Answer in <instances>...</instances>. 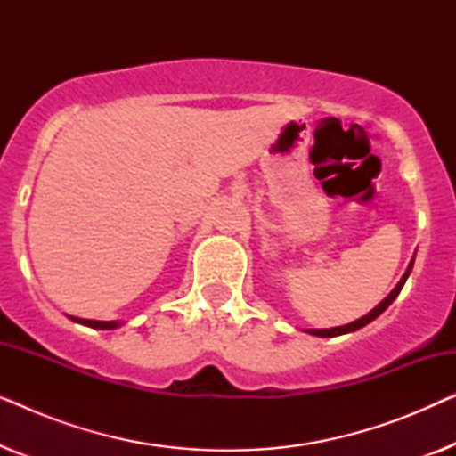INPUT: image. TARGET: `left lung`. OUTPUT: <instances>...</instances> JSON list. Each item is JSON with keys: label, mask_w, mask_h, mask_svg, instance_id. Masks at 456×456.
<instances>
[{"label": "left lung", "mask_w": 456, "mask_h": 456, "mask_svg": "<svg viewBox=\"0 0 456 456\" xmlns=\"http://www.w3.org/2000/svg\"><path fill=\"white\" fill-rule=\"evenodd\" d=\"M411 270H413V259H411V264H409V267H407V272H404V276L401 278V282L396 284V289L390 292L388 297L384 298L382 303L378 305L376 309H371L370 314L367 315H363L361 317V320H357V322H353V323H346V326H338V328H326V330H307L309 334H314V336H320V338H332V336H340V334H348V332H354V330H359V328H363V326H367V323L370 322H373L376 320L378 315H382L386 309L390 307L392 305V301H395V298L398 297V292L403 290V286H404V282H407V278H409V273H411Z\"/></svg>", "instance_id": "8db88e82"}]
</instances>
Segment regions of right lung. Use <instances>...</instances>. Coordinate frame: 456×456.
Listing matches in <instances>:
<instances>
[{
	"label": "right lung",
	"mask_w": 456,
	"mask_h": 456,
	"mask_svg": "<svg viewBox=\"0 0 456 456\" xmlns=\"http://www.w3.org/2000/svg\"><path fill=\"white\" fill-rule=\"evenodd\" d=\"M74 322L83 323V326L95 328V330H114L118 326H122V322H97V320H80V317H72Z\"/></svg>",
	"instance_id": "add662e5"
}]
</instances>
